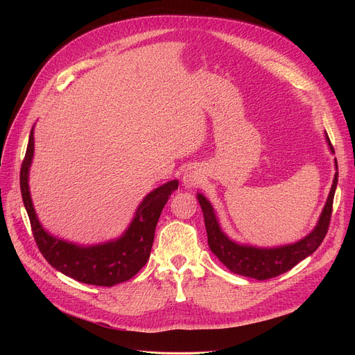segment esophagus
I'll return each instance as SVG.
<instances>
[{"label":"esophagus","mask_w":355,"mask_h":355,"mask_svg":"<svg viewBox=\"0 0 355 355\" xmlns=\"http://www.w3.org/2000/svg\"><path fill=\"white\" fill-rule=\"evenodd\" d=\"M201 181H202V175H201V173L197 170L196 166L189 168V170L185 171L184 175H182V182H184V185L187 189L197 187L198 184H201Z\"/></svg>","instance_id":"34e87169"}]
</instances>
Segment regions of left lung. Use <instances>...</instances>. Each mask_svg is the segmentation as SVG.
I'll use <instances>...</instances> for the list:
<instances>
[{"mask_svg":"<svg viewBox=\"0 0 355 355\" xmlns=\"http://www.w3.org/2000/svg\"><path fill=\"white\" fill-rule=\"evenodd\" d=\"M325 139L328 142L331 153L334 154V148L331 145V141L327 132H325ZM335 170H337V173L334 175L331 191L328 194L322 213L313 230L309 234H306L304 239L295 241V243L276 246V248H257V246L237 243V241L232 240L225 232L221 230L211 202L201 193H197V198L204 216V223H206L210 250L230 272L241 276L253 277V279H257V281H265V279H270L291 270L295 265H297L301 260L311 256L316 249L320 248L328 232L331 213H332L334 194L338 182L337 158H335Z\"/></svg>","mask_w":355,"mask_h":355,"instance_id":"1","label":"left lung"}]
</instances>
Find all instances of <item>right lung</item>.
Wrapping results in <instances>:
<instances>
[{
  "label": "right lung",
  "instance_id": "right-lung-1",
  "mask_svg": "<svg viewBox=\"0 0 355 355\" xmlns=\"http://www.w3.org/2000/svg\"><path fill=\"white\" fill-rule=\"evenodd\" d=\"M34 155V129L30 132L20 173V187L34 240L47 262L63 275L96 286H114L134 277L148 262L161 211L178 189V180L168 181L153 190L138 206L128 229L115 240L80 246L51 236L37 218L28 187V174Z\"/></svg>",
  "mask_w": 355,
  "mask_h": 355
}]
</instances>
